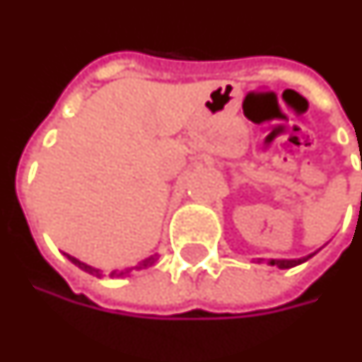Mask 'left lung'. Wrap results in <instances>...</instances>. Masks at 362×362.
Wrapping results in <instances>:
<instances>
[{
	"mask_svg": "<svg viewBox=\"0 0 362 362\" xmlns=\"http://www.w3.org/2000/svg\"><path fill=\"white\" fill-rule=\"evenodd\" d=\"M308 259H312V255H308V257H304V259H294V260L272 259L270 260V264H272V267H278V269H292V267H296V264H302V262H305Z\"/></svg>",
	"mask_w": 362,
	"mask_h": 362,
	"instance_id": "1",
	"label": "left lung"
}]
</instances>
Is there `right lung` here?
I'll list each match as a JSON object with an SVG mask.
<instances>
[{"label":"right lung","mask_w":362,"mask_h":362,"mask_svg":"<svg viewBox=\"0 0 362 362\" xmlns=\"http://www.w3.org/2000/svg\"><path fill=\"white\" fill-rule=\"evenodd\" d=\"M66 257H68V260H70V262H74L78 269L86 270V272H90V274H95V276H102V272H100L98 269H93V267H90V264H86V262H82V260H78L76 257H70V255H66ZM155 260H156V255H155V257H148V259H145L143 262H139L137 267H133V269L121 270V272L113 270L110 276H125V274H129L131 270H141V269H146V267H151V264H155Z\"/></svg>","instance_id":"right-lung-1"}]
</instances>
